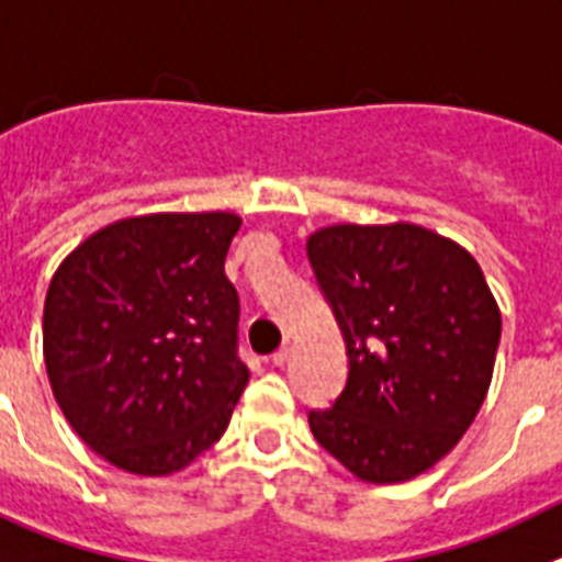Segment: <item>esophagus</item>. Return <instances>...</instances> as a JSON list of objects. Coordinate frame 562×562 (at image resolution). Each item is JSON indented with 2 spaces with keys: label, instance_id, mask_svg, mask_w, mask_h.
<instances>
[{
  "label": "esophagus",
  "instance_id": "esophagus-1",
  "mask_svg": "<svg viewBox=\"0 0 562 562\" xmlns=\"http://www.w3.org/2000/svg\"><path fill=\"white\" fill-rule=\"evenodd\" d=\"M288 356H291V348H288V345H282L280 350H274V353H271V364H274V368H282V364L288 362Z\"/></svg>",
  "mask_w": 562,
  "mask_h": 562
}]
</instances>
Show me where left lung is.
<instances>
[{
    "label": "left lung",
    "mask_w": 562,
    "mask_h": 562,
    "mask_svg": "<svg viewBox=\"0 0 562 562\" xmlns=\"http://www.w3.org/2000/svg\"><path fill=\"white\" fill-rule=\"evenodd\" d=\"M308 260L348 350L336 402L311 409L316 441L370 484L429 470L484 404L501 311L467 248L413 223L330 226Z\"/></svg>",
    "instance_id": "1"
}]
</instances>
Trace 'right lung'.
<instances>
[{"label":"right lung","mask_w":562,"mask_h":562,"mask_svg":"<svg viewBox=\"0 0 562 562\" xmlns=\"http://www.w3.org/2000/svg\"><path fill=\"white\" fill-rule=\"evenodd\" d=\"M240 217L146 214L87 237L53 274L45 364L81 441L135 475L183 470L248 382L223 262Z\"/></svg>","instance_id":"obj_1"}]
</instances>
